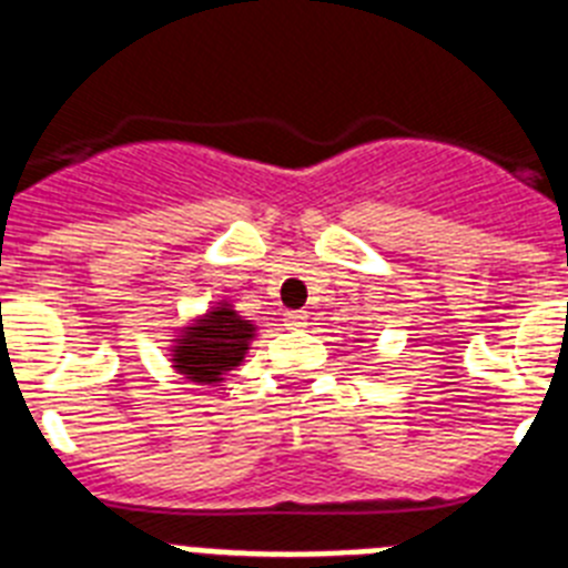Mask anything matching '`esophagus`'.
<instances>
[{"label": "esophagus", "instance_id": "34e87169", "mask_svg": "<svg viewBox=\"0 0 568 568\" xmlns=\"http://www.w3.org/2000/svg\"><path fill=\"white\" fill-rule=\"evenodd\" d=\"M283 323L288 325V328H305V325H308V314H305V312H285Z\"/></svg>", "mask_w": 568, "mask_h": 568}]
</instances>
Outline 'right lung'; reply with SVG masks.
<instances>
[{"label": "right lung", "instance_id": "add662e5", "mask_svg": "<svg viewBox=\"0 0 568 568\" xmlns=\"http://www.w3.org/2000/svg\"><path fill=\"white\" fill-rule=\"evenodd\" d=\"M254 337V320H245L229 300H220L176 328L168 348L171 368L194 386H216L243 363Z\"/></svg>", "mask_w": 568, "mask_h": 568}]
</instances>
